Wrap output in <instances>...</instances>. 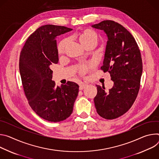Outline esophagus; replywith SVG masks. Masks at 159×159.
<instances>
[{"label":"esophagus","mask_w":159,"mask_h":159,"mask_svg":"<svg viewBox=\"0 0 159 159\" xmlns=\"http://www.w3.org/2000/svg\"><path fill=\"white\" fill-rule=\"evenodd\" d=\"M88 86V84H86V83H81L80 84V90H83L84 89H85V88L86 87Z\"/></svg>","instance_id":"obj_1"}]
</instances>
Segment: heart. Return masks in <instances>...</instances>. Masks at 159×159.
<instances>
[{
	"mask_svg": "<svg viewBox=\"0 0 159 159\" xmlns=\"http://www.w3.org/2000/svg\"><path fill=\"white\" fill-rule=\"evenodd\" d=\"M78 39L82 45L85 47L86 45L90 43H95L97 44L98 36V34L93 31L90 30H86L80 33L78 37ZM68 43L67 39L62 40L58 45V52L59 54H62L64 52V49ZM92 66V64H84L80 66V72L81 74L85 73L86 71L89 70V69Z\"/></svg>",
	"mask_w": 159,
	"mask_h": 159,
	"instance_id": "heart-1",
	"label": "heart"
}]
</instances>
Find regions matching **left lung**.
Segmentation results:
<instances>
[{
  "instance_id": "left-lung-1",
  "label": "left lung",
  "mask_w": 159,
  "mask_h": 159,
  "mask_svg": "<svg viewBox=\"0 0 159 159\" xmlns=\"http://www.w3.org/2000/svg\"><path fill=\"white\" fill-rule=\"evenodd\" d=\"M92 27L106 34L107 42L101 69L109 73L114 82L108 93L96 85L95 106L100 116L114 119L125 114L136 98L143 72L142 59L133 35L120 24L106 20Z\"/></svg>"
}]
</instances>
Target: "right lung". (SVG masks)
<instances>
[{
    "instance_id": "add662e5",
    "label": "right lung",
    "mask_w": 159,
    "mask_h": 159,
    "mask_svg": "<svg viewBox=\"0 0 159 159\" xmlns=\"http://www.w3.org/2000/svg\"><path fill=\"white\" fill-rule=\"evenodd\" d=\"M72 30L61 26H42L30 35L21 51L20 72L25 95L35 113L50 122L69 117L78 95L79 86L75 82L56 86L50 69L59 62L57 37Z\"/></svg>"
}]
</instances>
